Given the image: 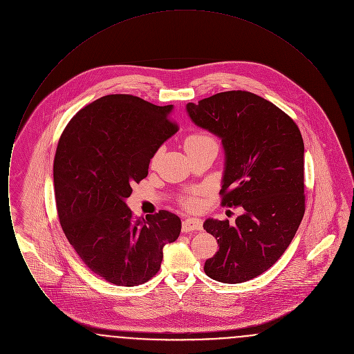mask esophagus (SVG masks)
I'll use <instances>...</instances> for the list:
<instances>
[{
  "label": "esophagus",
  "instance_id": "obj_1",
  "mask_svg": "<svg viewBox=\"0 0 354 354\" xmlns=\"http://www.w3.org/2000/svg\"><path fill=\"white\" fill-rule=\"evenodd\" d=\"M202 220L196 218H187L182 223V231L183 232H194V231H202Z\"/></svg>",
  "mask_w": 354,
  "mask_h": 354
}]
</instances>
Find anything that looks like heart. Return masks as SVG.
<instances>
[{
  "label": "heart",
  "instance_id": "b5f03b06",
  "mask_svg": "<svg viewBox=\"0 0 354 354\" xmlns=\"http://www.w3.org/2000/svg\"><path fill=\"white\" fill-rule=\"evenodd\" d=\"M215 142L214 136L205 131H198V133H194V134L188 135L185 138V150H189L191 147L194 146H198V145H202L205 142ZM158 156V153L155 155V158ZM180 205L185 207V209H189V211H194V209H198L199 208V201L196 198V194H189V195H185L182 199H180Z\"/></svg>",
  "mask_w": 354,
  "mask_h": 354
}]
</instances>
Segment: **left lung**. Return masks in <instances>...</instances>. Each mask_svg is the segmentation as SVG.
I'll use <instances>...</instances> for the list:
<instances>
[{
  "instance_id": "1",
  "label": "left lung",
  "mask_w": 354,
  "mask_h": 354,
  "mask_svg": "<svg viewBox=\"0 0 354 354\" xmlns=\"http://www.w3.org/2000/svg\"><path fill=\"white\" fill-rule=\"evenodd\" d=\"M187 111L221 138V205L243 208L234 225L227 219L204 221L219 244L204 272L225 284L248 281L281 257L303 220V136L283 110L250 91L218 93L188 103Z\"/></svg>"
}]
</instances>
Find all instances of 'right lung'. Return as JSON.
Masks as SVG:
<instances>
[{
  "label": "right lung",
  "instance_id": "1",
  "mask_svg": "<svg viewBox=\"0 0 354 354\" xmlns=\"http://www.w3.org/2000/svg\"><path fill=\"white\" fill-rule=\"evenodd\" d=\"M171 110L130 94L106 95L70 119L58 140L53 176L62 231L86 267L115 286L149 281L163 247L180 234L175 214L135 218L124 203L179 130Z\"/></svg>",
  "mask_w": 354,
  "mask_h": 354
}]
</instances>
